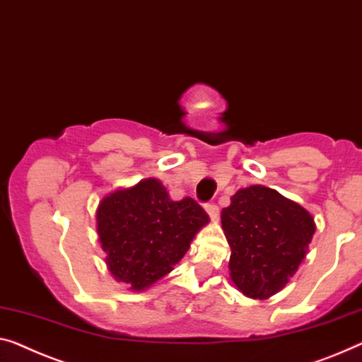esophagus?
Returning a JSON list of instances; mask_svg holds the SVG:
<instances>
[{"instance_id":"obj_1","label":"esophagus","mask_w":362,"mask_h":362,"mask_svg":"<svg viewBox=\"0 0 362 362\" xmlns=\"http://www.w3.org/2000/svg\"><path fill=\"white\" fill-rule=\"evenodd\" d=\"M204 209H206V213H208V216H209V219H211V221H216V219H218V216H219V208L216 206L214 203H208V204H204Z\"/></svg>"}]
</instances>
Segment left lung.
<instances>
[{"label": "left lung", "mask_w": 362, "mask_h": 362, "mask_svg": "<svg viewBox=\"0 0 362 362\" xmlns=\"http://www.w3.org/2000/svg\"><path fill=\"white\" fill-rule=\"evenodd\" d=\"M221 224L230 247V281L260 300L286 288L315 234L314 216L265 185L239 188L221 211Z\"/></svg>", "instance_id": "obj_1"}]
</instances>
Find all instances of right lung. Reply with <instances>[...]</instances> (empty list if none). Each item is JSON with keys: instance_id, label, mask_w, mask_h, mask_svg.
<instances>
[{"instance_id": "obj_1", "label": "right lung", "mask_w": 362, "mask_h": 362, "mask_svg": "<svg viewBox=\"0 0 362 362\" xmlns=\"http://www.w3.org/2000/svg\"><path fill=\"white\" fill-rule=\"evenodd\" d=\"M208 223L195 199L174 202L154 177L115 188L95 209L107 269L133 293H143L169 274Z\"/></svg>"}]
</instances>
